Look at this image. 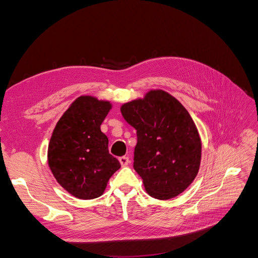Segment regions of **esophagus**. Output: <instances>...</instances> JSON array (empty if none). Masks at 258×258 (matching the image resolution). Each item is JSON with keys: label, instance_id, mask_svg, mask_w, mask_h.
I'll list each match as a JSON object with an SVG mask.
<instances>
[{"label": "esophagus", "instance_id": "34e87169", "mask_svg": "<svg viewBox=\"0 0 258 258\" xmlns=\"http://www.w3.org/2000/svg\"><path fill=\"white\" fill-rule=\"evenodd\" d=\"M119 162H120V165H121V167H126V166H128L129 165V158L127 157V156H121V157H119Z\"/></svg>", "mask_w": 258, "mask_h": 258}]
</instances>
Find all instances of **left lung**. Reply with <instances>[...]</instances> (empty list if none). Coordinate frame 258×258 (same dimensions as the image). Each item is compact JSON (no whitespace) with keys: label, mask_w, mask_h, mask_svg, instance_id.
Here are the masks:
<instances>
[{"label":"left lung","mask_w":258,"mask_h":258,"mask_svg":"<svg viewBox=\"0 0 258 258\" xmlns=\"http://www.w3.org/2000/svg\"><path fill=\"white\" fill-rule=\"evenodd\" d=\"M121 115L137 130L134 168L153 198L176 197L197 176L201 139L189 113L161 89L123 103Z\"/></svg>","instance_id":"8db88e82"}]
</instances>
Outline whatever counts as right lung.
<instances>
[{
  "label": "right lung",
  "mask_w": 258,
  "mask_h": 258,
  "mask_svg": "<svg viewBox=\"0 0 258 258\" xmlns=\"http://www.w3.org/2000/svg\"><path fill=\"white\" fill-rule=\"evenodd\" d=\"M112 108L108 101L81 96L54 127L48 144V166L57 182L79 199H95L106 188L120 163L108 153L100 129Z\"/></svg>",
  "instance_id": "1"
}]
</instances>
